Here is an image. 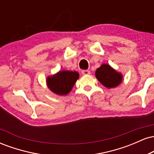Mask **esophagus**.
<instances>
[{
    "label": "esophagus",
    "mask_w": 154,
    "mask_h": 154,
    "mask_svg": "<svg viewBox=\"0 0 154 154\" xmlns=\"http://www.w3.org/2000/svg\"><path fill=\"white\" fill-rule=\"evenodd\" d=\"M82 74L83 75H91V72H90L89 70H82Z\"/></svg>",
    "instance_id": "obj_1"
}]
</instances>
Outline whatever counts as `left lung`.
Returning <instances> with one entry per match:
<instances>
[{
	"mask_svg": "<svg viewBox=\"0 0 154 154\" xmlns=\"http://www.w3.org/2000/svg\"><path fill=\"white\" fill-rule=\"evenodd\" d=\"M95 77L98 80L108 88L117 87L122 81V75L116 72L110 65L103 63L95 71Z\"/></svg>",
	"mask_w": 154,
	"mask_h": 154,
	"instance_id": "8db88e82",
	"label": "left lung"
}]
</instances>
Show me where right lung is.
<instances>
[{"instance_id": "add662e5", "label": "right lung", "mask_w": 154, "mask_h": 154, "mask_svg": "<svg viewBox=\"0 0 154 154\" xmlns=\"http://www.w3.org/2000/svg\"><path fill=\"white\" fill-rule=\"evenodd\" d=\"M79 75L78 72L75 71H60L56 75L47 77L48 88L56 94L66 95L72 91Z\"/></svg>"}]
</instances>
